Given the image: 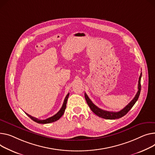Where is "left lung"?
<instances>
[{
  "instance_id": "left-lung-1",
  "label": "left lung",
  "mask_w": 155,
  "mask_h": 155,
  "mask_svg": "<svg viewBox=\"0 0 155 155\" xmlns=\"http://www.w3.org/2000/svg\"><path fill=\"white\" fill-rule=\"evenodd\" d=\"M142 73H141L140 76L139 77V80H138V92L137 93V94L135 97H134V98L129 103V104L122 110L118 112H113V111H105V110H103L98 107H97L95 104H93V102L91 101V100L88 98V95L86 94V93H85V98L87 101V103L89 107L90 108L91 110L94 112L95 115L98 116L99 117H101L102 118H105L107 120H115V119H118L121 118L122 117L125 116L127 113L131 110V108L133 107V105H135V103L138 99V97L140 94V91H141V78Z\"/></svg>"
}]
</instances>
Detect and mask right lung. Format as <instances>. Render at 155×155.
Returning <instances> with one entry per match:
<instances>
[{"label":"right lung","instance_id":"add662e5","mask_svg":"<svg viewBox=\"0 0 155 155\" xmlns=\"http://www.w3.org/2000/svg\"><path fill=\"white\" fill-rule=\"evenodd\" d=\"M68 96H69V93L67 95L66 97L65 98L63 105H62V107H61V108H60V110L56 113L55 115L51 117L50 118H47L45 120H38V119H37V118H36L35 117H33L32 116H30V115H28V114H27V113H25L26 115L29 118H30L31 119H32L33 121H35V122H37L38 123H42V124H46V123H52V122L56 121L57 120H59L60 118V117L63 115V114H64V112H65Z\"/></svg>","mask_w":155,"mask_h":155}]
</instances>
